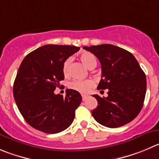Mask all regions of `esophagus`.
<instances>
[{
	"label": "esophagus",
	"mask_w": 159,
	"mask_h": 159,
	"mask_svg": "<svg viewBox=\"0 0 159 159\" xmlns=\"http://www.w3.org/2000/svg\"><path fill=\"white\" fill-rule=\"evenodd\" d=\"M87 98V95H82V99L83 101H85L86 99Z\"/></svg>",
	"instance_id": "34e87169"
}]
</instances>
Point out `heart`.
<instances>
[{
	"label": "heart",
	"instance_id": "1",
	"mask_svg": "<svg viewBox=\"0 0 159 159\" xmlns=\"http://www.w3.org/2000/svg\"><path fill=\"white\" fill-rule=\"evenodd\" d=\"M81 61L87 66L88 69H92L96 67L97 66V58L92 53L90 52H83L80 55ZM71 62V58H68L64 61L62 66V72L64 75H69V65ZM94 86V82L92 80H75L72 81L69 84V87L72 90L80 92L81 93H87L90 90V89Z\"/></svg>",
	"mask_w": 159,
	"mask_h": 159
}]
</instances>
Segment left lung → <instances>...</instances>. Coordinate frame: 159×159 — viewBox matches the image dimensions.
Wrapping results in <instances>:
<instances>
[{
	"label": "left lung",
	"mask_w": 159,
	"mask_h": 159,
	"mask_svg": "<svg viewBox=\"0 0 159 159\" xmlns=\"http://www.w3.org/2000/svg\"><path fill=\"white\" fill-rule=\"evenodd\" d=\"M94 54L101 66V80L98 90H108V97L93 94L98 106L92 116L109 128L124 126L134 120L143 105L146 75L130 52L111 44L84 47Z\"/></svg>",
	"instance_id": "1"
}]
</instances>
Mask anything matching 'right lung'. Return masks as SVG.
Instances as JSON below:
<instances>
[{
  "mask_svg": "<svg viewBox=\"0 0 159 159\" xmlns=\"http://www.w3.org/2000/svg\"><path fill=\"white\" fill-rule=\"evenodd\" d=\"M80 48L48 44L25 56L18 70L13 94L19 111L27 123L46 134L65 130L73 122L75 109L82 101L81 94L72 89L66 97L55 94L65 78L64 61Z\"/></svg>",
  "mask_w": 159,
  "mask_h": 159,
  "instance_id": "add662e5",
  "label": "right lung"
}]
</instances>
